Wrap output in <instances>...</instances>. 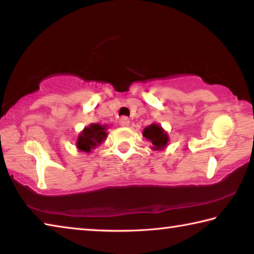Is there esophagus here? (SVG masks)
<instances>
[{
    "instance_id": "esophagus-1",
    "label": "esophagus",
    "mask_w": 254,
    "mask_h": 254,
    "mask_svg": "<svg viewBox=\"0 0 254 254\" xmlns=\"http://www.w3.org/2000/svg\"><path fill=\"white\" fill-rule=\"evenodd\" d=\"M119 123H120V126H122V127H127L128 123H130V120H128V118H127V117H122L119 120Z\"/></svg>"
}]
</instances>
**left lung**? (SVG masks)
Segmentation results:
<instances>
[{
	"label": "left lung",
	"instance_id": "left-lung-1",
	"mask_svg": "<svg viewBox=\"0 0 254 254\" xmlns=\"http://www.w3.org/2000/svg\"><path fill=\"white\" fill-rule=\"evenodd\" d=\"M142 135L151 141V143L153 144L152 148L154 150L162 149L163 147H166L167 142H168V134L162 130L161 127L157 126V124H151V126L145 127Z\"/></svg>",
	"mask_w": 254,
	"mask_h": 254
}]
</instances>
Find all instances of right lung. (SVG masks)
I'll return each instance as SVG.
<instances>
[{
    "label": "right lung",
    "instance_id": "right-lung-1",
    "mask_svg": "<svg viewBox=\"0 0 254 254\" xmlns=\"http://www.w3.org/2000/svg\"><path fill=\"white\" fill-rule=\"evenodd\" d=\"M106 127L100 126V124H91L88 127H85L84 131L77 139V148L81 151L89 152L92 149L96 148V145L105 140L107 133L105 132Z\"/></svg>",
    "mask_w": 254,
    "mask_h": 254
}]
</instances>
